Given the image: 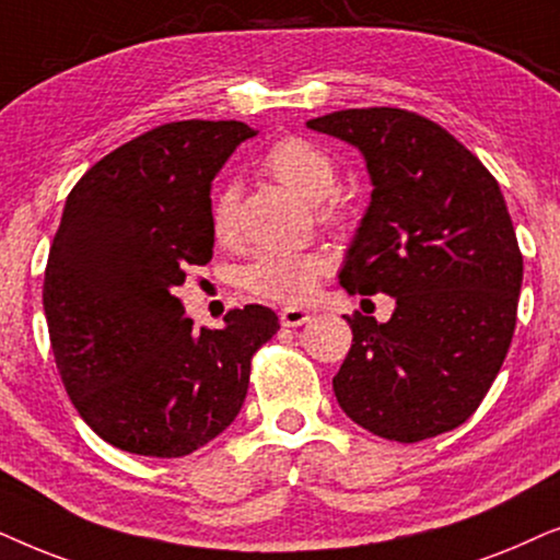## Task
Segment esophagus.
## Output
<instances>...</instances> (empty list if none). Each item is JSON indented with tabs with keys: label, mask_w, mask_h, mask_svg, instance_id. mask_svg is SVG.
<instances>
[{
	"label": "esophagus",
	"mask_w": 560,
	"mask_h": 560,
	"mask_svg": "<svg viewBox=\"0 0 560 560\" xmlns=\"http://www.w3.org/2000/svg\"><path fill=\"white\" fill-rule=\"evenodd\" d=\"M279 319L284 327H300L304 323H310V312H304L300 307H284L279 312Z\"/></svg>",
	"instance_id": "34e87169"
}]
</instances>
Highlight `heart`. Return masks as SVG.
Listing matches in <instances>:
<instances>
[{"instance_id": "heart-1", "label": "heart", "mask_w": 560, "mask_h": 560, "mask_svg": "<svg viewBox=\"0 0 560 560\" xmlns=\"http://www.w3.org/2000/svg\"><path fill=\"white\" fill-rule=\"evenodd\" d=\"M264 171H268L276 182H281L289 189L310 199V202L323 203L317 207L319 220L327 225L342 220V205L335 197H327L335 189V171L332 155L312 143L307 138L287 136L279 138L264 153L260 161ZM214 241L228 245L235 237V189L225 186L218 191L210 212ZM330 271V258L323 250H300V253H260L245 266L243 287L253 296L266 302L281 304H300L315 292L319 279Z\"/></svg>"}]
</instances>
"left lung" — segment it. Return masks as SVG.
Returning <instances> with one entry per match:
<instances>
[{"label":"left lung","instance_id":"1","mask_svg":"<svg viewBox=\"0 0 560 560\" xmlns=\"http://www.w3.org/2000/svg\"><path fill=\"white\" fill-rule=\"evenodd\" d=\"M307 128L355 145L374 184L340 284L397 300L389 323L348 317L338 405L386 441L458 428L494 384L517 323L523 253L497 178L417 112L340 109Z\"/></svg>","mask_w":560,"mask_h":560}]
</instances>
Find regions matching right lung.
Returning a JSON list of instances; mask_svg holds the SVG:
<instances>
[{
  "instance_id": "add662e5",
  "label": "right lung",
  "mask_w": 560,
  "mask_h": 560,
  "mask_svg": "<svg viewBox=\"0 0 560 560\" xmlns=\"http://www.w3.org/2000/svg\"><path fill=\"white\" fill-rule=\"evenodd\" d=\"M256 136L235 119H182L96 161L66 199L43 281L50 348L73 407L102 441L189 456L241 412L250 358L279 330L260 304L222 330L184 317L174 289L210 264L212 178Z\"/></svg>"
}]
</instances>
